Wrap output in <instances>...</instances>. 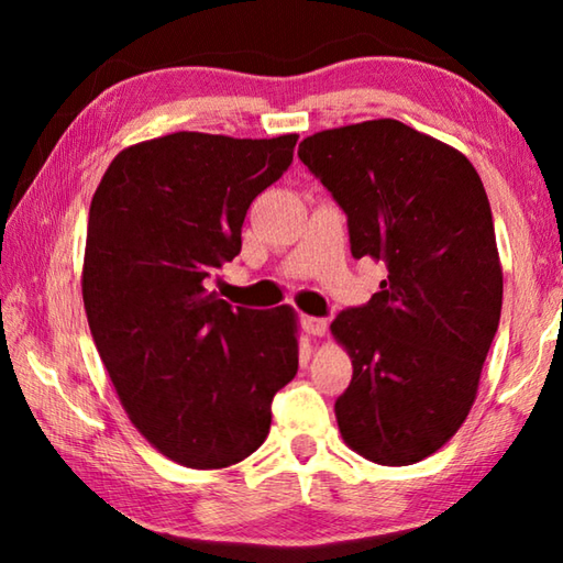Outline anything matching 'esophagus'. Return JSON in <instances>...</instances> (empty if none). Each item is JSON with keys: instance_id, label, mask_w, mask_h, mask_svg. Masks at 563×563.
Returning <instances> with one entry per match:
<instances>
[{"instance_id": "34e87169", "label": "esophagus", "mask_w": 563, "mask_h": 563, "mask_svg": "<svg viewBox=\"0 0 563 563\" xmlns=\"http://www.w3.org/2000/svg\"><path fill=\"white\" fill-rule=\"evenodd\" d=\"M302 328L312 338H322L328 332V320L322 318H302Z\"/></svg>"}]
</instances>
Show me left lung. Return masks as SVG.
Masks as SVG:
<instances>
[{
	"label": "left lung",
	"mask_w": 563,
	"mask_h": 563,
	"mask_svg": "<svg viewBox=\"0 0 563 563\" xmlns=\"http://www.w3.org/2000/svg\"><path fill=\"white\" fill-rule=\"evenodd\" d=\"M298 156L347 213L352 255L387 265L330 325L352 360L342 440L375 464L422 462L464 424L499 328L487 190L462 151L395 119L318 131Z\"/></svg>",
	"instance_id": "8db88e82"
}]
</instances>
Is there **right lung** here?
<instances>
[{"label":"right lung","instance_id":"add662e5","mask_svg":"<svg viewBox=\"0 0 563 563\" xmlns=\"http://www.w3.org/2000/svg\"><path fill=\"white\" fill-rule=\"evenodd\" d=\"M295 144L298 133H168L123 148L91 198L81 295L93 342L131 424L188 470L258 450L275 393L298 373L290 305L233 310L211 290Z\"/></svg>","mask_w":563,"mask_h":563}]
</instances>
